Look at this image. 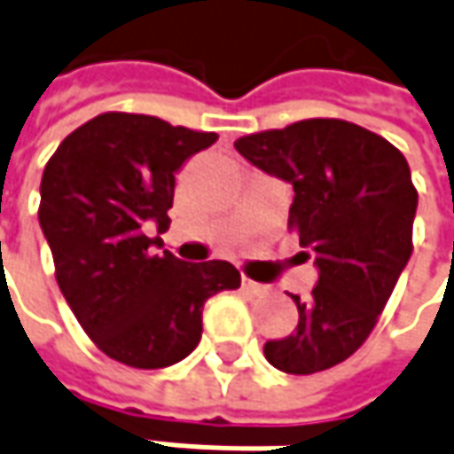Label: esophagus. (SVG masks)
I'll list each match as a JSON object with an SVG mask.
<instances>
[{"instance_id": "34e87169", "label": "esophagus", "mask_w": 454, "mask_h": 454, "mask_svg": "<svg viewBox=\"0 0 454 454\" xmlns=\"http://www.w3.org/2000/svg\"><path fill=\"white\" fill-rule=\"evenodd\" d=\"M243 289L248 291L251 296H266L271 291L266 284H258V281H251V278H243Z\"/></svg>"}]
</instances>
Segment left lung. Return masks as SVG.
I'll return each instance as SVG.
<instances>
[{
  "label": "left lung",
  "mask_w": 454,
  "mask_h": 454,
  "mask_svg": "<svg viewBox=\"0 0 454 454\" xmlns=\"http://www.w3.org/2000/svg\"><path fill=\"white\" fill-rule=\"evenodd\" d=\"M236 150L291 183L289 228L319 271L309 299L291 294L296 329L266 341L263 354L286 374L334 367L372 334L412 256L417 191L410 165L382 135L329 118L246 135Z\"/></svg>",
  "instance_id": "obj_1"
}]
</instances>
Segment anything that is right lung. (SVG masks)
<instances>
[{"mask_svg":"<svg viewBox=\"0 0 454 454\" xmlns=\"http://www.w3.org/2000/svg\"><path fill=\"white\" fill-rule=\"evenodd\" d=\"M215 140L153 115L105 113L67 135L44 165L40 226L59 291L87 336L128 367L185 359L203 334V304L241 286L228 261L153 254L160 239L145 236L168 228L176 173Z\"/></svg>","mask_w":454,"mask_h":454,"instance_id":"obj_1","label":"right lung"}]
</instances>
